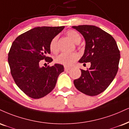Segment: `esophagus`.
<instances>
[{
  "mask_svg": "<svg viewBox=\"0 0 129 129\" xmlns=\"http://www.w3.org/2000/svg\"><path fill=\"white\" fill-rule=\"evenodd\" d=\"M71 69L70 67H67V66H64V70L65 71H69Z\"/></svg>",
  "mask_w": 129,
  "mask_h": 129,
  "instance_id": "1",
  "label": "esophagus"
}]
</instances>
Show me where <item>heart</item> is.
<instances>
[{"mask_svg":"<svg viewBox=\"0 0 129 129\" xmlns=\"http://www.w3.org/2000/svg\"><path fill=\"white\" fill-rule=\"evenodd\" d=\"M68 37L72 40L76 44H78L81 40V37L79 34L76 31L74 30H70L67 32ZM59 37L58 35L55 36L52 38L50 43L49 48L50 51L54 53H56L58 52V41ZM79 56L77 53H63L60 54L55 58V62L59 64L63 65L67 67L71 66L74 63V62L79 58Z\"/></svg>","mask_w":129,"mask_h":129,"instance_id":"heart-1","label":"heart"}]
</instances>
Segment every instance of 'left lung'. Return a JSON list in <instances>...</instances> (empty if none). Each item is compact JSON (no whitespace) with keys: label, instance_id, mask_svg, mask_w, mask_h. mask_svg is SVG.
<instances>
[{"label":"left lung","instance_id":"obj_1","mask_svg":"<svg viewBox=\"0 0 129 129\" xmlns=\"http://www.w3.org/2000/svg\"><path fill=\"white\" fill-rule=\"evenodd\" d=\"M72 27L85 40L84 53L79 62L91 63L87 70L80 69L81 76L74 80V86L86 95H97L109 86L117 73L120 54L117 43L110 34L97 26Z\"/></svg>","mask_w":129,"mask_h":129}]
</instances>
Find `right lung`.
<instances>
[{
  "instance_id": "add662e5",
  "label": "right lung",
  "mask_w": 129,
  "mask_h": 129,
  "mask_svg": "<svg viewBox=\"0 0 129 129\" xmlns=\"http://www.w3.org/2000/svg\"><path fill=\"white\" fill-rule=\"evenodd\" d=\"M64 26H42L30 29L18 36L12 43L8 53L11 73L18 87L32 99H40L55 87L63 66L40 67L41 60L51 62L50 43Z\"/></svg>"
}]
</instances>
